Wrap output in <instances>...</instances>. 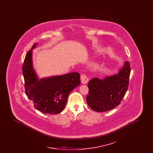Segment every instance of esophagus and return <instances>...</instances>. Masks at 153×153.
Returning <instances> with one entry per match:
<instances>
[{
	"mask_svg": "<svg viewBox=\"0 0 153 153\" xmlns=\"http://www.w3.org/2000/svg\"><path fill=\"white\" fill-rule=\"evenodd\" d=\"M89 80L88 77L85 74H81V81L82 84H87Z\"/></svg>",
	"mask_w": 153,
	"mask_h": 153,
	"instance_id": "1",
	"label": "esophagus"
}]
</instances>
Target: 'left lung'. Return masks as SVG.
<instances>
[{
	"instance_id": "8db88e82",
	"label": "left lung",
	"mask_w": 153,
	"mask_h": 153,
	"mask_svg": "<svg viewBox=\"0 0 153 153\" xmlns=\"http://www.w3.org/2000/svg\"><path fill=\"white\" fill-rule=\"evenodd\" d=\"M130 64L126 61L118 74L101 80L94 78L88 83V105L96 112H105L120 104L129 84Z\"/></svg>"
}]
</instances>
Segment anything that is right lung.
<instances>
[{"label": "right lung", "instance_id": "add662e5", "mask_svg": "<svg viewBox=\"0 0 153 153\" xmlns=\"http://www.w3.org/2000/svg\"><path fill=\"white\" fill-rule=\"evenodd\" d=\"M36 46L34 44L32 49ZM31 54L32 50L27 53L22 66L25 93L39 111L60 113L65 107L69 93L80 85V74L73 72L38 80L33 68Z\"/></svg>", "mask_w": 153, "mask_h": 153}]
</instances>
